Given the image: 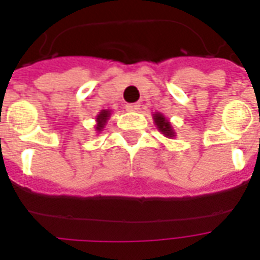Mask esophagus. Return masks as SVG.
Segmentation results:
<instances>
[{
	"instance_id": "1",
	"label": "esophagus",
	"mask_w": 260,
	"mask_h": 260,
	"mask_svg": "<svg viewBox=\"0 0 260 260\" xmlns=\"http://www.w3.org/2000/svg\"><path fill=\"white\" fill-rule=\"evenodd\" d=\"M126 110H129V112H138L139 109H140V105L139 104H128V105L125 106Z\"/></svg>"
}]
</instances>
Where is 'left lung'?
Returning a JSON list of instances; mask_svg holds the SVG:
<instances>
[{
	"instance_id": "8db88e82",
	"label": "left lung",
	"mask_w": 260,
	"mask_h": 260,
	"mask_svg": "<svg viewBox=\"0 0 260 260\" xmlns=\"http://www.w3.org/2000/svg\"><path fill=\"white\" fill-rule=\"evenodd\" d=\"M152 118H154V124L156 125L158 131L163 135V136H166L167 139H174L177 136L173 125H171L170 120L165 117L160 112H155V113L152 114Z\"/></svg>"
}]
</instances>
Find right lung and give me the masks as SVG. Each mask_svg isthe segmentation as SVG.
<instances>
[{
    "instance_id": "1",
    "label": "right lung",
    "mask_w": 260,
    "mask_h": 260,
    "mask_svg": "<svg viewBox=\"0 0 260 260\" xmlns=\"http://www.w3.org/2000/svg\"><path fill=\"white\" fill-rule=\"evenodd\" d=\"M110 114H112V110L104 109L95 116V125H94V128L97 131V134L104 131L105 125L108 124V120L110 118Z\"/></svg>"
}]
</instances>
